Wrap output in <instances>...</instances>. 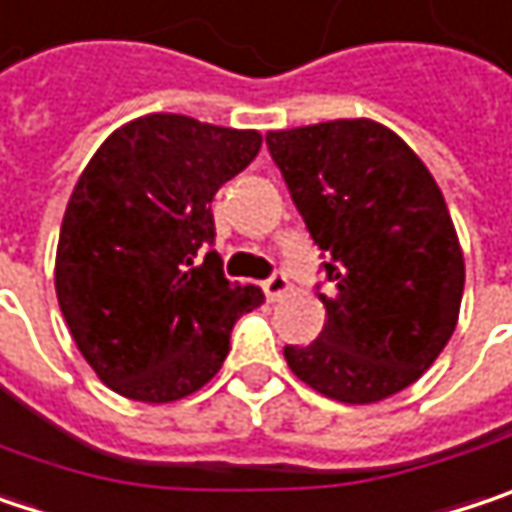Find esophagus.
<instances>
[{
    "instance_id": "34e87169",
    "label": "esophagus",
    "mask_w": 512,
    "mask_h": 512,
    "mask_svg": "<svg viewBox=\"0 0 512 512\" xmlns=\"http://www.w3.org/2000/svg\"><path fill=\"white\" fill-rule=\"evenodd\" d=\"M262 291H265V297L274 303V300H279V297L288 291V276L282 274V271H279V274H271L262 282Z\"/></svg>"
}]
</instances>
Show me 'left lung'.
<instances>
[{
    "mask_svg": "<svg viewBox=\"0 0 512 512\" xmlns=\"http://www.w3.org/2000/svg\"><path fill=\"white\" fill-rule=\"evenodd\" d=\"M320 247L326 326L288 347L297 379L367 405L414 384L455 332L463 253L420 157L379 122L338 119L265 136Z\"/></svg>",
    "mask_w": 512,
    "mask_h": 512,
    "instance_id": "1",
    "label": "left lung"
}]
</instances>
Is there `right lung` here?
<instances>
[{
	"mask_svg": "<svg viewBox=\"0 0 512 512\" xmlns=\"http://www.w3.org/2000/svg\"><path fill=\"white\" fill-rule=\"evenodd\" d=\"M256 130L154 113L92 157L63 215L55 288L66 326L110 390L174 402L209 382L256 285L224 276L209 203L259 154Z\"/></svg>",
	"mask_w": 512,
	"mask_h": 512,
	"instance_id": "add662e5",
	"label": "right lung"
}]
</instances>
